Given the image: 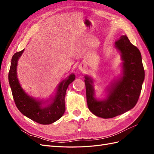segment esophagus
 Wrapping results in <instances>:
<instances>
[{
	"label": "esophagus",
	"mask_w": 154,
	"mask_h": 154,
	"mask_svg": "<svg viewBox=\"0 0 154 154\" xmlns=\"http://www.w3.org/2000/svg\"><path fill=\"white\" fill-rule=\"evenodd\" d=\"M79 69H80L81 71H83L85 69V66L83 64H81L80 66H79Z\"/></svg>",
	"instance_id": "1"
}]
</instances>
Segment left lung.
<instances>
[{"label":"left lung","mask_w":154,"mask_h":154,"mask_svg":"<svg viewBox=\"0 0 154 154\" xmlns=\"http://www.w3.org/2000/svg\"><path fill=\"white\" fill-rule=\"evenodd\" d=\"M123 60V76L108 88L109 94L103 100L95 97L93 80L86 76L87 102L92 114L102 118H112L135 106L138 101L144 79V70L140 51L123 35L115 42Z\"/></svg>","instance_id":"left-lung-1"}]
</instances>
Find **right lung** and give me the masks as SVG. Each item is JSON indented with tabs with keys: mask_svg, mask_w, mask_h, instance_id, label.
<instances>
[{
	"mask_svg": "<svg viewBox=\"0 0 154 154\" xmlns=\"http://www.w3.org/2000/svg\"><path fill=\"white\" fill-rule=\"evenodd\" d=\"M24 49L14 54L9 71V83L11 89L14 101L20 112L34 122L42 125H49L55 122L63 115L66 110L65 96L70 83L75 80V75H71L60 82L55 96L47 101H38L27 95L22 89L17 74L18 60ZM44 103L46 105L44 107Z\"/></svg>",
	"mask_w": 154,
	"mask_h": 154,
	"instance_id": "1",
	"label": "right lung"
}]
</instances>
